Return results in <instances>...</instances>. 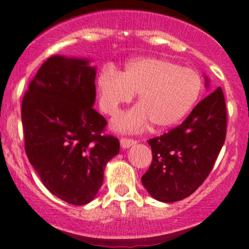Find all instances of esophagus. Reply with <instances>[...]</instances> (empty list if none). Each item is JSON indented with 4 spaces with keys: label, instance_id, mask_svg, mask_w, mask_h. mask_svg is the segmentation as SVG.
<instances>
[{
    "label": "esophagus",
    "instance_id": "esophagus-1",
    "mask_svg": "<svg viewBox=\"0 0 249 249\" xmlns=\"http://www.w3.org/2000/svg\"><path fill=\"white\" fill-rule=\"evenodd\" d=\"M120 142H121V147L122 148H129L131 145L136 144L137 143L134 140H132V138H127V137H122V138L120 140Z\"/></svg>",
    "mask_w": 249,
    "mask_h": 249
}]
</instances>
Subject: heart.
Returning <instances> with one entry per match:
<instances>
[{"label":"heart","instance_id":"obj_1","mask_svg":"<svg viewBox=\"0 0 249 249\" xmlns=\"http://www.w3.org/2000/svg\"><path fill=\"white\" fill-rule=\"evenodd\" d=\"M100 107L115 116L122 105L129 104L134 93L140 105L118 116L113 127L118 131H142L150 123L166 128L179 122L196 102L201 91L199 74L159 58H140L129 61L122 74L111 68L97 77Z\"/></svg>","mask_w":249,"mask_h":249}]
</instances>
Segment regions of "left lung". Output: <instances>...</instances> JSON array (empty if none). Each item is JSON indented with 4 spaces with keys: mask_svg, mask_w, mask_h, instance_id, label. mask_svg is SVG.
Returning a JSON list of instances; mask_svg holds the SVG:
<instances>
[{
    "mask_svg": "<svg viewBox=\"0 0 249 249\" xmlns=\"http://www.w3.org/2000/svg\"><path fill=\"white\" fill-rule=\"evenodd\" d=\"M226 131L225 96L217 88L194 107L181 124L148 141L153 159L142 177L148 193L163 202L190 196L213 170Z\"/></svg>",
    "mask_w": 249,
    "mask_h": 249,
    "instance_id": "8db88e82",
    "label": "left lung"
}]
</instances>
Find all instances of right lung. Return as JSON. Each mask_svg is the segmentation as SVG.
Here are the masks:
<instances>
[{"label":"right lung","instance_id":"1","mask_svg":"<svg viewBox=\"0 0 249 249\" xmlns=\"http://www.w3.org/2000/svg\"><path fill=\"white\" fill-rule=\"evenodd\" d=\"M95 68L88 59L55 55L32 79L22 101L24 149L50 193L85 205L104 181L120 141L106 131V118L92 108Z\"/></svg>","mask_w":249,"mask_h":249}]
</instances>
